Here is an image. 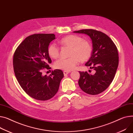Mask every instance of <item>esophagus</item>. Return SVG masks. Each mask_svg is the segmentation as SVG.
Masks as SVG:
<instances>
[{
    "label": "esophagus",
    "instance_id": "1",
    "mask_svg": "<svg viewBox=\"0 0 133 133\" xmlns=\"http://www.w3.org/2000/svg\"><path fill=\"white\" fill-rule=\"evenodd\" d=\"M69 73H70V72H69V71H64V74L65 76H66Z\"/></svg>",
    "mask_w": 133,
    "mask_h": 133
}]
</instances>
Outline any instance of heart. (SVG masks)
<instances>
[{
  "instance_id": "heart-1",
  "label": "heart",
  "mask_w": 133,
  "mask_h": 133,
  "mask_svg": "<svg viewBox=\"0 0 133 133\" xmlns=\"http://www.w3.org/2000/svg\"><path fill=\"white\" fill-rule=\"evenodd\" d=\"M62 45L70 47L68 58H61L55 63V68L70 71L74 69L80 60L85 61L89 59L92 51L91 44L89 41L84 40L81 36L76 35H69L63 38L59 41ZM48 54L54 59L59 56V49L55 43H51L48 46Z\"/></svg>"
}]
</instances>
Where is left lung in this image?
<instances>
[{"label": "left lung", "mask_w": 133, "mask_h": 133, "mask_svg": "<svg viewBox=\"0 0 133 133\" xmlns=\"http://www.w3.org/2000/svg\"><path fill=\"white\" fill-rule=\"evenodd\" d=\"M89 36L92 44L90 59L85 64L95 70L94 74L79 72L78 85L85 93L95 95L105 90L114 77L119 64L117 46L104 33L94 29H82L73 31Z\"/></svg>", "instance_id": "8db88e82"}]
</instances>
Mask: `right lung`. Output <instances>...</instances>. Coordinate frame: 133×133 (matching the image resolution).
Returning a JSON list of instances; mask_svg holds the SVG:
<instances>
[{
  "mask_svg": "<svg viewBox=\"0 0 133 133\" xmlns=\"http://www.w3.org/2000/svg\"><path fill=\"white\" fill-rule=\"evenodd\" d=\"M56 38L54 34H34L26 37L13 56L14 71L23 90L32 98L39 101L51 99L58 92L64 73L55 69L49 76L43 75L44 68L49 69L51 59L48 48Z\"/></svg>",
  "mask_w": 133,
  "mask_h": 133,
  "instance_id": "obj_1",
  "label": "right lung"
}]
</instances>
